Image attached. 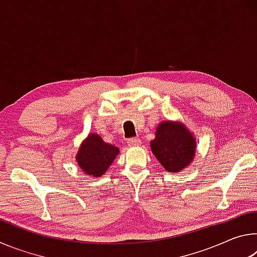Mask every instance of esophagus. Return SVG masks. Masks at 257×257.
I'll list each match as a JSON object with an SVG mask.
<instances>
[{"label": "esophagus", "instance_id": "1", "mask_svg": "<svg viewBox=\"0 0 257 257\" xmlns=\"http://www.w3.org/2000/svg\"><path fill=\"white\" fill-rule=\"evenodd\" d=\"M127 144H128V146H139L142 144V142H141V139L139 138H137V137H133V138H129L128 141H127Z\"/></svg>", "mask_w": 257, "mask_h": 257}]
</instances>
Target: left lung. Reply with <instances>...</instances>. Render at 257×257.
Segmentation results:
<instances>
[{"label":"left lung","instance_id":"1","mask_svg":"<svg viewBox=\"0 0 257 257\" xmlns=\"http://www.w3.org/2000/svg\"><path fill=\"white\" fill-rule=\"evenodd\" d=\"M151 150L165 170L177 173L194 160L196 139L181 122L162 121L151 142Z\"/></svg>","mask_w":257,"mask_h":257}]
</instances>
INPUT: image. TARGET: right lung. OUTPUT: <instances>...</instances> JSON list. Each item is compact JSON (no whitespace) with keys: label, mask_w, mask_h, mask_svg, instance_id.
I'll list each match as a JSON object with an SVG mask.
<instances>
[{"label":"right lung","mask_w":257,"mask_h":257,"mask_svg":"<svg viewBox=\"0 0 257 257\" xmlns=\"http://www.w3.org/2000/svg\"><path fill=\"white\" fill-rule=\"evenodd\" d=\"M118 154V147L107 144L97 134H89L81 143L76 160L86 175L101 177L110 168Z\"/></svg>","instance_id":"1"}]
</instances>
